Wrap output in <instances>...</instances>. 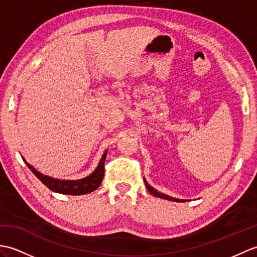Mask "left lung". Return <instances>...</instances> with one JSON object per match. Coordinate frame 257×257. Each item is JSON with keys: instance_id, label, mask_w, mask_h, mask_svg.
<instances>
[{"instance_id": "left-lung-1", "label": "left lung", "mask_w": 257, "mask_h": 257, "mask_svg": "<svg viewBox=\"0 0 257 257\" xmlns=\"http://www.w3.org/2000/svg\"><path fill=\"white\" fill-rule=\"evenodd\" d=\"M143 181H145V184L147 186V189L150 192L151 195L156 196V197H159V198H162V199H166V200H170V201H176V202H184V201H187L186 199H178V198H175V197H172V196H169V195H165L163 193L161 192H158V190L156 188H153L151 185H149V183L146 181V178H143Z\"/></svg>"}]
</instances>
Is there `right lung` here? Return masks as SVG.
Segmentation results:
<instances>
[{
	"instance_id": "obj_1",
	"label": "right lung",
	"mask_w": 257,
	"mask_h": 257,
	"mask_svg": "<svg viewBox=\"0 0 257 257\" xmlns=\"http://www.w3.org/2000/svg\"><path fill=\"white\" fill-rule=\"evenodd\" d=\"M107 156V151L104 152L103 157H101L99 163L97 165V168L95 169V171L89 174L88 176L81 178V180H59V178H53L51 176L44 175L43 173L38 172L36 170L33 165L26 162V160L23 158L24 162L26 163V165L29 168L36 177L40 180V182L45 184L46 186L49 188L50 190L55 193L59 194H64V195H84L94 192L95 189L99 187V185L101 184V181H103L104 177V163L106 160Z\"/></svg>"
}]
</instances>
